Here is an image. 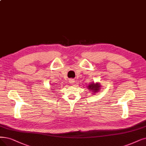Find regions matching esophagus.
I'll use <instances>...</instances> for the list:
<instances>
[{
    "instance_id": "obj_1",
    "label": "esophagus",
    "mask_w": 146,
    "mask_h": 146,
    "mask_svg": "<svg viewBox=\"0 0 146 146\" xmlns=\"http://www.w3.org/2000/svg\"><path fill=\"white\" fill-rule=\"evenodd\" d=\"M69 83L71 84H73L74 83V81L73 79H70V80H69Z\"/></svg>"
}]
</instances>
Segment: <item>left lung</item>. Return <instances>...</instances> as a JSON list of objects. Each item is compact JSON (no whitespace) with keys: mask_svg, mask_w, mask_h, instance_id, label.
<instances>
[{"mask_svg":"<svg viewBox=\"0 0 146 146\" xmlns=\"http://www.w3.org/2000/svg\"><path fill=\"white\" fill-rule=\"evenodd\" d=\"M100 84L98 83L95 84L94 83H92L88 86L89 89H90V90H92L93 93H96V92H98L99 90H100Z\"/></svg>","mask_w":146,"mask_h":146,"instance_id":"left-lung-1","label":"left lung"}]
</instances>
